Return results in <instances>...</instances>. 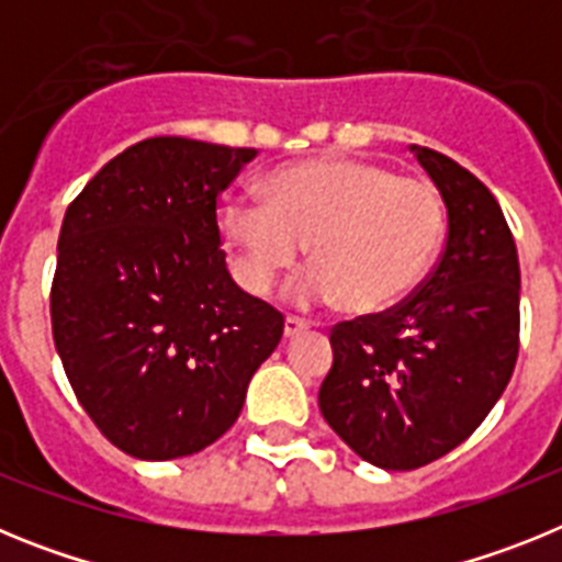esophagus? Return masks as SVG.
<instances>
[{"instance_id":"1","label":"esophagus","mask_w":562,"mask_h":562,"mask_svg":"<svg viewBox=\"0 0 562 562\" xmlns=\"http://www.w3.org/2000/svg\"><path fill=\"white\" fill-rule=\"evenodd\" d=\"M306 329H310V324H306V321H301V317H295V315H286L284 337H297L301 331H306Z\"/></svg>"}]
</instances>
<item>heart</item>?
Listing matches in <instances>:
<instances>
[{"label":"heart","instance_id":"obj_1","mask_svg":"<svg viewBox=\"0 0 562 562\" xmlns=\"http://www.w3.org/2000/svg\"><path fill=\"white\" fill-rule=\"evenodd\" d=\"M220 233L238 281L265 295L310 245L315 267L286 295L301 306L346 301L357 315L400 304L428 276L445 238V205L430 182L355 157L278 168L265 202L225 196Z\"/></svg>","mask_w":562,"mask_h":562}]
</instances>
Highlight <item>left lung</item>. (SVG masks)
<instances>
[{
    "mask_svg": "<svg viewBox=\"0 0 562 562\" xmlns=\"http://www.w3.org/2000/svg\"><path fill=\"white\" fill-rule=\"evenodd\" d=\"M448 207L439 265L411 297L331 329L317 405L362 461L416 470L459 448L513 376L520 331L515 238L490 188L411 146Z\"/></svg>",
    "mask_w": 562,
    "mask_h": 562,
    "instance_id": "obj_1",
    "label": "left lung"
}]
</instances>
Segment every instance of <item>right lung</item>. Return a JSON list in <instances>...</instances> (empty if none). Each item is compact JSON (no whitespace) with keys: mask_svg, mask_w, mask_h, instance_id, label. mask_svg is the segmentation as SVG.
<instances>
[{"mask_svg":"<svg viewBox=\"0 0 562 562\" xmlns=\"http://www.w3.org/2000/svg\"><path fill=\"white\" fill-rule=\"evenodd\" d=\"M256 154L148 137L64 213L53 340L89 419L134 459H182L231 430L284 335V315L238 290L220 247L216 200Z\"/></svg>","mask_w":562,"mask_h":562,"instance_id":"obj_1","label":"right lung"}]
</instances>
